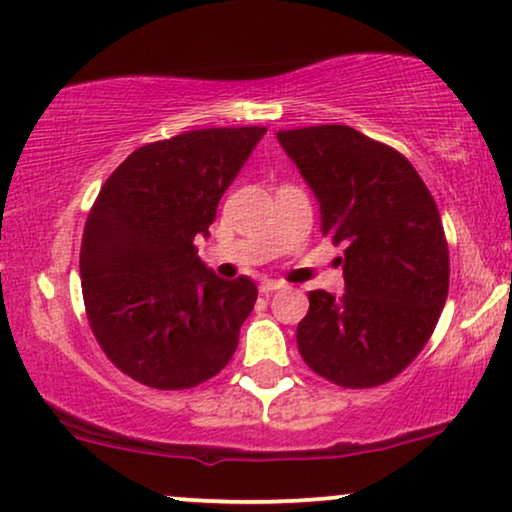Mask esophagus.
<instances>
[{
	"label": "esophagus",
	"mask_w": 512,
	"mask_h": 512,
	"mask_svg": "<svg viewBox=\"0 0 512 512\" xmlns=\"http://www.w3.org/2000/svg\"><path fill=\"white\" fill-rule=\"evenodd\" d=\"M283 288H285V285L278 283V281H264V283L260 285V292H262V295H271V292L283 290Z\"/></svg>",
	"instance_id": "34e87169"
}]
</instances>
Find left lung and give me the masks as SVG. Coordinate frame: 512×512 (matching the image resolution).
<instances>
[{
    "instance_id": "1",
    "label": "left lung",
    "mask_w": 512,
    "mask_h": 512,
    "mask_svg": "<svg viewBox=\"0 0 512 512\" xmlns=\"http://www.w3.org/2000/svg\"><path fill=\"white\" fill-rule=\"evenodd\" d=\"M278 142L316 194L323 236L344 248V295L309 292L299 353L337 386L386 384L419 356L445 306L449 250L438 206L398 149L356 128H292Z\"/></svg>"
}]
</instances>
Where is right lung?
<instances>
[{
    "label": "right lung",
    "mask_w": 512,
    "mask_h": 512,
    "mask_svg": "<svg viewBox=\"0 0 512 512\" xmlns=\"http://www.w3.org/2000/svg\"><path fill=\"white\" fill-rule=\"evenodd\" d=\"M264 126L199 128L135 149L107 177L81 238L88 325L128 377L161 391L215 377L238 346L257 288L222 281L196 255L217 203Z\"/></svg>",
    "instance_id": "right-lung-1"
}]
</instances>
